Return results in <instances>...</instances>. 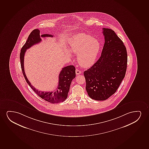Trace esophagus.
I'll use <instances>...</instances> for the list:
<instances>
[{
	"mask_svg": "<svg viewBox=\"0 0 149 149\" xmlns=\"http://www.w3.org/2000/svg\"><path fill=\"white\" fill-rule=\"evenodd\" d=\"M81 73V72L80 70L77 69H76V74L77 75H79V74H80Z\"/></svg>",
	"mask_w": 149,
	"mask_h": 149,
	"instance_id": "esophagus-1",
	"label": "esophagus"
}]
</instances>
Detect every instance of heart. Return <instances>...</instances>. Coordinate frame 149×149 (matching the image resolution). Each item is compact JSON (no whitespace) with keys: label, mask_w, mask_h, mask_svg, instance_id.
Returning a JSON list of instances; mask_svg holds the SVG:
<instances>
[{"label":"heart","mask_w":149,"mask_h":149,"mask_svg":"<svg viewBox=\"0 0 149 149\" xmlns=\"http://www.w3.org/2000/svg\"><path fill=\"white\" fill-rule=\"evenodd\" d=\"M100 48L101 44L99 41L84 34L76 35L70 42V51L78 54V62L85 68L94 64Z\"/></svg>","instance_id":"1"}]
</instances>
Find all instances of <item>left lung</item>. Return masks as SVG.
Masks as SVG:
<instances>
[{
	"instance_id": "8db88e82",
	"label": "left lung",
	"mask_w": 149,
	"mask_h": 149,
	"mask_svg": "<svg viewBox=\"0 0 149 149\" xmlns=\"http://www.w3.org/2000/svg\"><path fill=\"white\" fill-rule=\"evenodd\" d=\"M102 30L104 43L101 56L84 72L88 95L97 101L106 100L115 93L125 77L127 64L123 41L112 29Z\"/></svg>"
}]
</instances>
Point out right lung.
I'll list each match as a JSON object with an SVG mask.
<instances>
[{
    "mask_svg": "<svg viewBox=\"0 0 149 149\" xmlns=\"http://www.w3.org/2000/svg\"><path fill=\"white\" fill-rule=\"evenodd\" d=\"M48 37H53V35L47 34L40 35L39 30L34 29L30 34L25 44L24 45L23 47L21 48L19 58L22 72L26 81L30 87L33 89L39 97H40L41 98L43 99L45 101L52 104H56L64 102L68 97V93L72 81L75 77V67L73 65H70L62 68L58 76L59 80L58 86L57 87L56 91L51 92H45L39 91L31 85L26 75L24 67V56L27 49L31 47L34 45L40 42L41 41V37L45 38Z\"/></svg>",
    "mask_w": 149,
    "mask_h": 149,
    "instance_id": "add662e5",
    "label": "right lung"
}]
</instances>
